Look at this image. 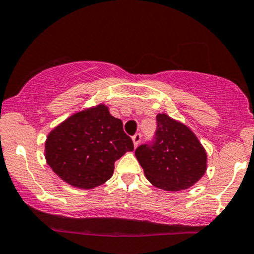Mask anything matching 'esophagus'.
Returning a JSON list of instances; mask_svg holds the SVG:
<instances>
[{"label": "esophagus", "instance_id": "34e87169", "mask_svg": "<svg viewBox=\"0 0 254 254\" xmlns=\"http://www.w3.org/2000/svg\"><path fill=\"white\" fill-rule=\"evenodd\" d=\"M141 133L140 132H137V133H135V135L132 136V142H133V146L135 147H137L138 146V143H140L141 142Z\"/></svg>", "mask_w": 254, "mask_h": 254}]
</instances>
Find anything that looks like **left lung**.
<instances>
[{
  "label": "left lung",
  "mask_w": 254,
  "mask_h": 254,
  "mask_svg": "<svg viewBox=\"0 0 254 254\" xmlns=\"http://www.w3.org/2000/svg\"><path fill=\"white\" fill-rule=\"evenodd\" d=\"M135 155L149 182L164 190L189 188L206 171L207 157L196 136L166 114H158L154 136Z\"/></svg>",
  "instance_id": "left-lung-1"
}]
</instances>
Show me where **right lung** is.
<instances>
[{
    "mask_svg": "<svg viewBox=\"0 0 254 254\" xmlns=\"http://www.w3.org/2000/svg\"><path fill=\"white\" fill-rule=\"evenodd\" d=\"M133 150L123 122L108 108H95L73 114L48 135L46 159L53 171L68 185L91 189L113 175L114 163Z\"/></svg>",
    "mask_w": 254,
    "mask_h": 254,
    "instance_id": "right-lung-1",
    "label": "right lung"
}]
</instances>
